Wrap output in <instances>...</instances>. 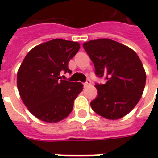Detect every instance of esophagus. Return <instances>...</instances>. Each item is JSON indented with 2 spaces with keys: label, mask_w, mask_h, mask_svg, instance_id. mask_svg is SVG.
Wrapping results in <instances>:
<instances>
[{
  "label": "esophagus",
  "mask_w": 158,
  "mask_h": 158,
  "mask_svg": "<svg viewBox=\"0 0 158 158\" xmlns=\"http://www.w3.org/2000/svg\"><path fill=\"white\" fill-rule=\"evenodd\" d=\"M90 84H91V81H90V80H87V81L84 83L83 85H84V87H87V86H89Z\"/></svg>",
  "instance_id": "obj_1"
}]
</instances>
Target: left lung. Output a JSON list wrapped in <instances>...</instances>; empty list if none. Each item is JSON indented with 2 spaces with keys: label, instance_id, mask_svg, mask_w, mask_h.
I'll use <instances>...</instances> for the list:
<instances>
[{
  "label": "left lung",
  "instance_id": "left-lung-1",
  "mask_svg": "<svg viewBox=\"0 0 158 158\" xmlns=\"http://www.w3.org/2000/svg\"><path fill=\"white\" fill-rule=\"evenodd\" d=\"M95 66L97 77L106 84H96L97 97L90 102L93 111L105 118L116 120L127 115L139 102L146 75L135 52L110 39L83 44Z\"/></svg>",
  "mask_w": 158,
  "mask_h": 158
}]
</instances>
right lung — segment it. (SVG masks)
<instances>
[{"instance_id":"obj_1","label":"right lung","mask_w":158,"mask_h":158,"mask_svg":"<svg viewBox=\"0 0 158 158\" xmlns=\"http://www.w3.org/2000/svg\"><path fill=\"white\" fill-rule=\"evenodd\" d=\"M79 48L78 42L55 39L36 45L23 59L18 71V89L23 102L40 120L59 122L72 112L83 85L62 79L60 74L72 73L68 65Z\"/></svg>"}]
</instances>
